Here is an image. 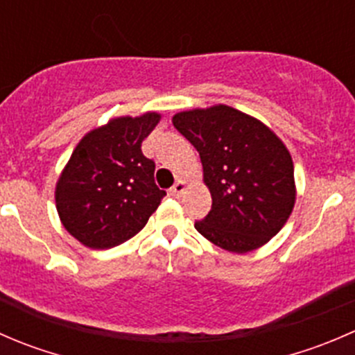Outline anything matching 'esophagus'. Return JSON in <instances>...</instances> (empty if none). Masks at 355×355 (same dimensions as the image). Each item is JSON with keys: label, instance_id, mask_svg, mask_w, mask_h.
Listing matches in <instances>:
<instances>
[{"label": "esophagus", "instance_id": "esophagus-1", "mask_svg": "<svg viewBox=\"0 0 355 355\" xmlns=\"http://www.w3.org/2000/svg\"><path fill=\"white\" fill-rule=\"evenodd\" d=\"M185 191H187V182L178 180L177 184H175L173 187L170 189V194H171V196H182Z\"/></svg>", "mask_w": 355, "mask_h": 355}]
</instances>
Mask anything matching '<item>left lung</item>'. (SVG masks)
<instances>
[{"mask_svg":"<svg viewBox=\"0 0 355 355\" xmlns=\"http://www.w3.org/2000/svg\"><path fill=\"white\" fill-rule=\"evenodd\" d=\"M171 121L198 149L213 199L196 230L235 254L270 242L287 223L297 196L284 141L261 120L227 105L180 111Z\"/></svg>","mask_w":355,"mask_h":355,"instance_id":"obj_1","label":"left lung"}]
</instances>
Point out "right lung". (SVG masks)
Segmentation results:
<instances>
[{
    "mask_svg": "<svg viewBox=\"0 0 355 355\" xmlns=\"http://www.w3.org/2000/svg\"><path fill=\"white\" fill-rule=\"evenodd\" d=\"M161 114L114 116L75 146L55 187L56 211L71 237L91 249H110L144 228L166 192L155 184V161L142 141Z\"/></svg>",
    "mask_w": 355,
    "mask_h": 355,
    "instance_id": "obj_1",
    "label": "right lung"
}]
</instances>
